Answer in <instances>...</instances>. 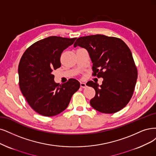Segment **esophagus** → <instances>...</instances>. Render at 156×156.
Listing matches in <instances>:
<instances>
[{
	"mask_svg": "<svg viewBox=\"0 0 156 156\" xmlns=\"http://www.w3.org/2000/svg\"><path fill=\"white\" fill-rule=\"evenodd\" d=\"M80 87L82 88H85L86 87V83L84 82H80Z\"/></svg>",
	"mask_w": 156,
	"mask_h": 156,
	"instance_id": "obj_1",
	"label": "esophagus"
}]
</instances>
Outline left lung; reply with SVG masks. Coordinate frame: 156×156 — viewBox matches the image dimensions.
Returning <instances> with one entry per match:
<instances>
[{
	"label": "left lung",
	"mask_w": 156,
	"mask_h": 156,
	"mask_svg": "<svg viewBox=\"0 0 156 156\" xmlns=\"http://www.w3.org/2000/svg\"><path fill=\"white\" fill-rule=\"evenodd\" d=\"M88 51L93 74L103 78L102 84L89 81L95 96L90 104L96 111L112 114L122 110L130 100L137 78V71L130 49L120 38L102 34L78 38L74 47Z\"/></svg>",
	"instance_id": "8db88e82"
}]
</instances>
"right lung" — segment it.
Here are the masks:
<instances>
[{
	"label": "right lung",
	"instance_id": "right-lung-1",
	"mask_svg": "<svg viewBox=\"0 0 156 156\" xmlns=\"http://www.w3.org/2000/svg\"><path fill=\"white\" fill-rule=\"evenodd\" d=\"M76 39L49 37L31 45L21 58L18 69L21 92L31 107L42 116H53L63 112L80 87L73 78L57 83L52 74L61 66L63 51Z\"/></svg>",
	"mask_w": 156,
	"mask_h": 156
}]
</instances>
